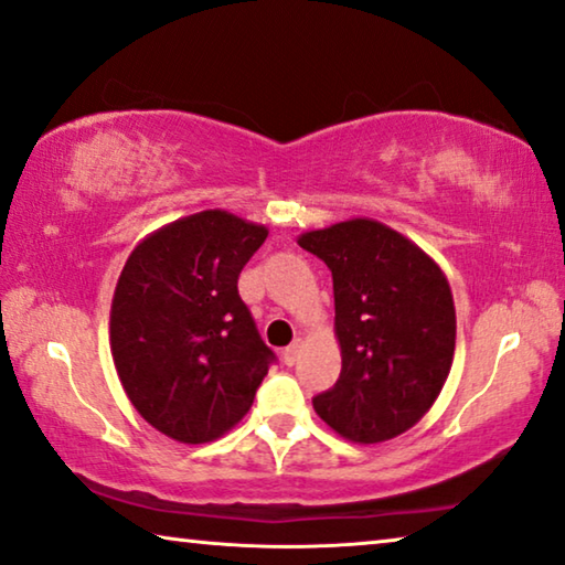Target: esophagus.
<instances>
[{"label": "esophagus", "mask_w": 565, "mask_h": 565, "mask_svg": "<svg viewBox=\"0 0 565 565\" xmlns=\"http://www.w3.org/2000/svg\"><path fill=\"white\" fill-rule=\"evenodd\" d=\"M300 349H302V341H300V338H295V341L288 345V349L282 351V363H285V366H295V361L300 359Z\"/></svg>", "instance_id": "34e87169"}]
</instances>
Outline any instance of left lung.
<instances>
[{
    "label": "left lung",
    "instance_id": "8db88e82",
    "mask_svg": "<svg viewBox=\"0 0 565 565\" xmlns=\"http://www.w3.org/2000/svg\"><path fill=\"white\" fill-rule=\"evenodd\" d=\"M333 275L341 376L312 398L328 427L361 445L394 439L429 412L452 369L455 302L429 255L373 220L306 232Z\"/></svg>",
    "mask_w": 565,
    "mask_h": 565
}]
</instances>
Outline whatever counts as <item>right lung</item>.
Returning <instances> with one entry per match:
<instances>
[{"mask_svg":"<svg viewBox=\"0 0 565 565\" xmlns=\"http://www.w3.org/2000/svg\"><path fill=\"white\" fill-rule=\"evenodd\" d=\"M263 224L206 210L153 232L126 259L110 306V353L136 412L167 437L202 445L255 402L275 353L237 280Z\"/></svg>","mask_w":565,"mask_h":565,"instance_id":"right-lung-1","label":"right lung"}]
</instances>
